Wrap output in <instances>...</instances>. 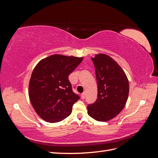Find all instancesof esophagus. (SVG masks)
I'll list each match as a JSON object with an SVG mask.
<instances>
[{
    "label": "esophagus",
    "instance_id": "34e87169",
    "mask_svg": "<svg viewBox=\"0 0 158 158\" xmlns=\"http://www.w3.org/2000/svg\"><path fill=\"white\" fill-rule=\"evenodd\" d=\"M85 94L83 93V94H82V95H81V98L84 99L85 98Z\"/></svg>",
    "mask_w": 158,
    "mask_h": 158
}]
</instances>
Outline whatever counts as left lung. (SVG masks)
Segmentation results:
<instances>
[{"mask_svg":"<svg viewBox=\"0 0 158 158\" xmlns=\"http://www.w3.org/2000/svg\"><path fill=\"white\" fill-rule=\"evenodd\" d=\"M98 84V99L89 104L88 113L98 121H107L119 114L125 107L129 92L125 72L111 57L99 54L92 58Z\"/></svg>","mask_w":158,"mask_h":158,"instance_id":"1","label":"left lung"}]
</instances>
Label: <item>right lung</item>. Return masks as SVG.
Instances as JSON below:
<instances>
[{
	"label": "right lung",
	"instance_id": "add662e5",
	"mask_svg": "<svg viewBox=\"0 0 158 158\" xmlns=\"http://www.w3.org/2000/svg\"><path fill=\"white\" fill-rule=\"evenodd\" d=\"M82 60L53 55L41 60L33 70L29 84L30 99L44 120L57 123L71 114L80 96L73 91L68 77Z\"/></svg>",
	"mask_w": 158,
	"mask_h": 158
}]
</instances>
